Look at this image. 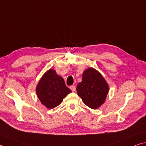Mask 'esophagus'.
Returning <instances> with one entry per match:
<instances>
[{
    "mask_svg": "<svg viewBox=\"0 0 146 146\" xmlns=\"http://www.w3.org/2000/svg\"><path fill=\"white\" fill-rule=\"evenodd\" d=\"M70 89L71 90V91H75V90H76V87L75 86H70Z\"/></svg>",
    "mask_w": 146,
    "mask_h": 146,
    "instance_id": "obj_1",
    "label": "esophagus"
}]
</instances>
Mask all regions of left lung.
I'll use <instances>...</instances> for the list:
<instances>
[{"label":"left lung","instance_id":"left-lung-1","mask_svg":"<svg viewBox=\"0 0 146 146\" xmlns=\"http://www.w3.org/2000/svg\"><path fill=\"white\" fill-rule=\"evenodd\" d=\"M76 91L84 104L92 109H96L103 104L108 92V86L105 78L97 70L89 68L82 75Z\"/></svg>","mask_w":146,"mask_h":146}]
</instances>
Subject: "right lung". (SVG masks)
Here are the masks:
<instances>
[{
  "mask_svg": "<svg viewBox=\"0 0 146 146\" xmlns=\"http://www.w3.org/2000/svg\"><path fill=\"white\" fill-rule=\"evenodd\" d=\"M36 94L41 103L52 109L59 105L63 99L71 92L64 79L50 69L41 78L36 87Z\"/></svg>",
  "mask_w": 146,
  "mask_h": 146,
  "instance_id": "right-lung-1",
  "label": "right lung"
}]
</instances>
